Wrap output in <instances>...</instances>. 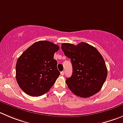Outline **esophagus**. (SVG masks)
I'll return each mask as SVG.
<instances>
[{
    "instance_id": "obj_1",
    "label": "esophagus",
    "mask_w": 123,
    "mask_h": 123,
    "mask_svg": "<svg viewBox=\"0 0 123 123\" xmlns=\"http://www.w3.org/2000/svg\"><path fill=\"white\" fill-rule=\"evenodd\" d=\"M60 74H61V75H63L65 74V71H62Z\"/></svg>"
}]
</instances>
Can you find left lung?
<instances>
[{
	"label": "left lung",
	"instance_id": "left-lung-1",
	"mask_svg": "<svg viewBox=\"0 0 123 123\" xmlns=\"http://www.w3.org/2000/svg\"><path fill=\"white\" fill-rule=\"evenodd\" d=\"M62 49L71 59L72 75L66 83L75 95L87 98L100 91L107 75L106 63L93 46L81 42L77 45L62 43Z\"/></svg>",
	"mask_w": 123,
	"mask_h": 123
}]
</instances>
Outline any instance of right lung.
I'll return each mask as SVG.
<instances>
[{
  "instance_id": "add662e5",
  "label": "right lung",
  "mask_w": 123,
  "mask_h": 123,
  "mask_svg": "<svg viewBox=\"0 0 123 123\" xmlns=\"http://www.w3.org/2000/svg\"><path fill=\"white\" fill-rule=\"evenodd\" d=\"M59 46L49 41H38L17 59L16 78L18 86L28 95L39 97L48 92L60 75L54 54Z\"/></svg>"
}]
</instances>
